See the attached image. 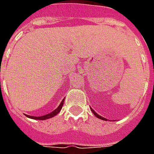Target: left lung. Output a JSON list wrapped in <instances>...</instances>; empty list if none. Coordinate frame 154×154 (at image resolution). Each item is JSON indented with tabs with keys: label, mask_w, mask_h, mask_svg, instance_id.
Segmentation results:
<instances>
[{
	"label": "left lung",
	"mask_w": 154,
	"mask_h": 154,
	"mask_svg": "<svg viewBox=\"0 0 154 154\" xmlns=\"http://www.w3.org/2000/svg\"><path fill=\"white\" fill-rule=\"evenodd\" d=\"M91 111H92V112H93V114H94V115H95V116H97V118H98V119H103V120H108V119H106V118H104V117H101V116H99V115H98V114H97V113H96V112H95V111H94V110H92V109H91Z\"/></svg>",
	"instance_id": "left-lung-1"
}]
</instances>
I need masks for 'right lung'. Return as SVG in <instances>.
Wrapping results in <instances>:
<instances>
[{
	"label": "right lung",
	"instance_id": "add662e5",
	"mask_svg": "<svg viewBox=\"0 0 154 154\" xmlns=\"http://www.w3.org/2000/svg\"><path fill=\"white\" fill-rule=\"evenodd\" d=\"M63 102H64V99L62 101H61L60 105L58 106L57 109H55L54 111H52L51 113L48 114V115H45V116H28V115H26V116L28 117V118H30V119H39V120H44V119H49V118H52V117H54L56 115L60 112V110H62V107L63 106Z\"/></svg>",
	"mask_w": 154,
	"mask_h": 154
}]
</instances>
